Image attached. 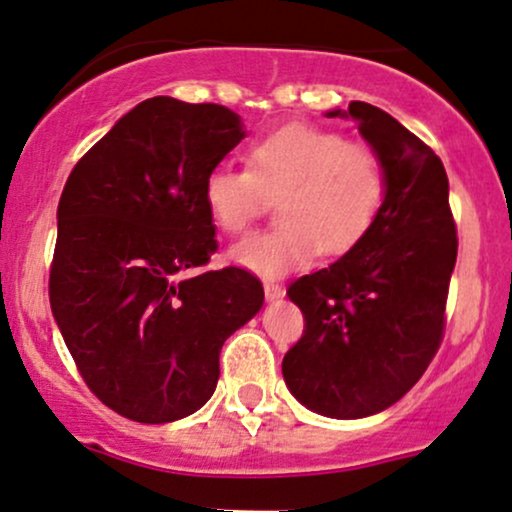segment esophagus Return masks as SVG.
<instances>
[{"label": "esophagus", "instance_id": "esophagus-1", "mask_svg": "<svg viewBox=\"0 0 512 512\" xmlns=\"http://www.w3.org/2000/svg\"><path fill=\"white\" fill-rule=\"evenodd\" d=\"M263 292H266V300H268V302H275V300H280V297L285 295L283 285L273 283V280H266V283H263Z\"/></svg>", "mask_w": 512, "mask_h": 512}]
</instances>
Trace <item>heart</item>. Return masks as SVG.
Masks as SVG:
<instances>
[{
    "instance_id": "obj_1",
    "label": "heart",
    "mask_w": 512,
    "mask_h": 512,
    "mask_svg": "<svg viewBox=\"0 0 512 512\" xmlns=\"http://www.w3.org/2000/svg\"><path fill=\"white\" fill-rule=\"evenodd\" d=\"M246 169L215 166L203 183L210 220L241 234L275 198L280 225L232 246L229 258L263 278L309 268L358 246L380 215L387 171L380 154L333 130L285 125L256 137L244 154Z\"/></svg>"
}]
</instances>
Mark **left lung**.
I'll use <instances>...</instances> for the list:
<instances>
[{"mask_svg": "<svg viewBox=\"0 0 512 512\" xmlns=\"http://www.w3.org/2000/svg\"><path fill=\"white\" fill-rule=\"evenodd\" d=\"M326 116L358 123L387 193L358 246L287 287L304 333L285 353L283 377L309 411L348 421L396 404L438 353L457 227L445 166L426 142L365 101Z\"/></svg>", "mask_w": 512, "mask_h": 512, "instance_id": "1", "label": "left lung"}]
</instances>
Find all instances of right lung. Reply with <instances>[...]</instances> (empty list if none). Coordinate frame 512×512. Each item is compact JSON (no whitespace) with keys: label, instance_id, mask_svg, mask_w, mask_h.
<instances>
[{"label":"right lung","instance_id":"1","mask_svg":"<svg viewBox=\"0 0 512 512\" xmlns=\"http://www.w3.org/2000/svg\"><path fill=\"white\" fill-rule=\"evenodd\" d=\"M246 137L217 103L154 96L79 159L57 205L50 309L86 387L137 423L191 416L220 380V350L263 307L217 251L205 176Z\"/></svg>","mask_w":512,"mask_h":512}]
</instances>
